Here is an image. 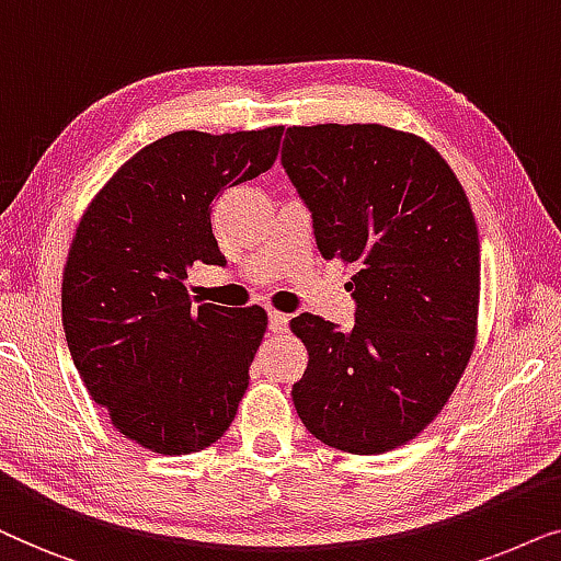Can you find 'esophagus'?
Returning a JSON list of instances; mask_svg holds the SVG:
<instances>
[{
	"label": "esophagus",
	"mask_w": 561,
	"mask_h": 561,
	"mask_svg": "<svg viewBox=\"0 0 561 561\" xmlns=\"http://www.w3.org/2000/svg\"><path fill=\"white\" fill-rule=\"evenodd\" d=\"M287 328H289V316H285V312H268V331L285 333Z\"/></svg>",
	"instance_id": "esophagus-1"
}]
</instances>
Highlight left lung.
Instances as JSON below:
<instances>
[{
    "instance_id": "1",
    "label": "left lung",
    "mask_w": 561,
    "mask_h": 561,
    "mask_svg": "<svg viewBox=\"0 0 561 561\" xmlns=\"http://www.w3.org/2000/svg\"><path fill=\"white\" fill-rule=\"evenodd\" d=\"M282 167L310 210L320 256L354 266V328L302 312L308 369L293 387L312 436L382 454L442 413L474 348L480 238L442 156L385 125L289 128Z\"/></svg>"
}]
</instances>
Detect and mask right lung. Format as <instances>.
I'll use <instances>...</instances> for the list:
<instances>
[{"mask_svg":"<svg viewBox=\"0 0 561 561\" xmlns=\"http://www.w3.org/2000/svg\"><path fill=\"white\" fill-rule=\"evenodd\" d=\"M282 133H171L133 156L79 222L61 287L66 343L92 400L144 449L199 451L233 423L266 312L194 308L184 279L197 261L226 264L215 197L272 169Z\"/></svg>","mask_w":561,"mask_h":561,"instance_id":"1","label":"right lung"}]
</instances>
